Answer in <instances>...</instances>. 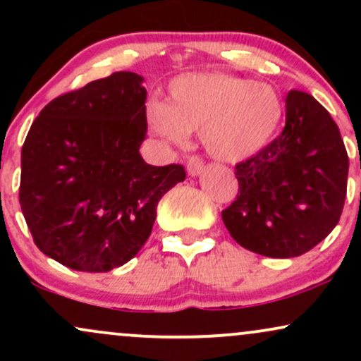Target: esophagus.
Returning a JSON list of instances; mask_svg holds the SVG:
<instances>
[{"instance_id": "esophagus-1", "label": "esophagus", "mask_w": 361, "mask_h": 361, "mask_svg": "<svg viewBox=\"0 0 361 361\" xmlns=\"http://www.w3.org/2000/svg\"><path fill=\"white\" fill-rule=\"evenodd\" d=\"M186 171L190 176H197L204 171V159L200 156H190L186 161Z\"/></svg>"}]
</instances>
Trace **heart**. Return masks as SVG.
Returning <instances> with one entry per match:
<instances>
[{
	"mask_svg": "<svg viewBox=\"0 0 361 361\" xmlns=\"http://www.w3.org/2000/svg\"><path fill=\"white\" fill-rule=\"evenodd\" d=\"M283 106L273 86L224 73H190L171 81L168 103L147 105V122L159 137L183 144L200 128L210 154L243 161L268 144Z\"/></svg>",
	"mask_w": 361,
	"mask_h": 361,
	"instance_id": "1",
	"label": "heart"
}]
</instances>
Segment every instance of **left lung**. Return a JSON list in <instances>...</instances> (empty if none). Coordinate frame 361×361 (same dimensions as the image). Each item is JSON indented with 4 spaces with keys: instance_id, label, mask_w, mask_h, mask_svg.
<instances>
[{
    "instance_id": "obj_1",
    "label": "left lung",
    "mask_w": 361,
    "mask_h": 361,
    "mask_svg": "<svg viewBox=\"0 0 361 361\" xmlns=\"http://www.w3.org/2000/svg\"><path fill=\"white\" fill-rule=\"evenodd\" d=\"M285 105L280 135L235 164L238 195L222 210L234 241L268 258L304 255L336 227L350 166L339 128L321 103L290 91Z\"/></svg>"
}]
</instances>
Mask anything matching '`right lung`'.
<instances>
[{"label": "right lung", "instance_id": "right-lung-1", "mask_svg": "<svg viewBox=\"0 0 361 361\" xmlns=\"http://www.w3.org/2000/svg\"><path fill=\"white\" fill-rule=\"evenodd\" d=\"M144 103L142 78L118 71L54 98L34 120L22 147L20 205L49 258L110 271L151 235L157 204L186 173L142 159Z\"/></svg>", "mask_w": 361, "mask_h": 361}]
</instances>
